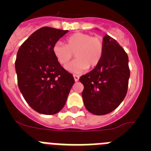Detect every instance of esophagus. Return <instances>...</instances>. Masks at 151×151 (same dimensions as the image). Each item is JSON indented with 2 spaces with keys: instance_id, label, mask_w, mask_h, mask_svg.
<instances>
[{
  "instance_id": "34e87169",
  "label": "esophagus",
  "mask_w": 151,
  "mask_h": 151,
  "mask_svg": "<svg viewBox=\"0 0 151 151\" xmlns=\"http://www.w3.org/2000/svg\"><path fill=\"white\" fill-rule=\"evenodd\" d=\"M73 77H74L75 82H78V79H79V76H77V75H74V76H73Z\"/></svg>"
}]
</instances>
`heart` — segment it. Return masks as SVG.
Instances as JSON below:
<instances>
[{"label": "heart", "instance_id": "b5f03b06", "mask_svg": "<svg viewBox=\"0 0 151 151\" xmlns=\"http://www.w3.org/2000/svg\"><path fill=\"white\" fill-rule=\"evenodd\" d=\"M66 42V45L60 41L54 44L53 53L61 65L67 63L74 54L76 59L65 66L69 73L78 74L95 67L102 58L104 46L101 37L77 32L68 37Z\"/></svg>", "mask_w": 151, "mask_h": 151}]
</instances>
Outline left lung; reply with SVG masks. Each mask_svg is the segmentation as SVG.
I'll use <instances>...</instances> for the list:
<instances>
[{
	"label": "left lung",
	"mask_w": 151,
	"mask_h": 151,
	"mask_svg": "<svg viewBox=\"0 0 151 151\" xmlns=\"http://www.w3.org/2000/svg\"><path fill=\"white\" fill-rule=\"evenodd\" d=\"M104 54L90 73L80 77L85 108L94 115H105L120 104L127 93L130 71L129 57L110 36L103 38Z\"/></svg>",
	"instance_id": "8db88e82"
}]
</instances>
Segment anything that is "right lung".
Segmentation results:
<instances>
[{
    "mask_svg": "<svg viewBox=\"0 0 151 151\" xmlns=\"http://www.w3.org/2000/svg\"><path fill=\"white\" fill-rule=\"evenodd\" d=\"M69 31L42 27L24 41L15 62L19 88L38 113L53 115L66 104L75 82L73 75L57 60L53 47Z\"/></svg>",
    "mask_w": 151,
    "mask_h": 151,
    "instance_id": "right-lung-1",
    "label": "right lung"
}]
</instances>
